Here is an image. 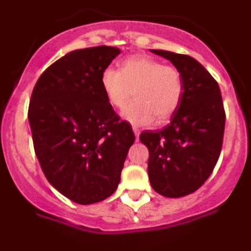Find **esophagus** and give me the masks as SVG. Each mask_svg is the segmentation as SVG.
<instances>
[{"label":"esophagus","instance_id":"1","mask_svg":"<svg viewBox=\"0 0 251 251\" xmlns=\"http://www.w3.org/2000/svg\"><path fill=\"white\" fill-rule=\"evenodd\" d=\"M133 132H134V134H136V138H138L139 136V129L137 127H133Z\"/></svg>","mask_w":251,"mask_h":251}]
</instances>
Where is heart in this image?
<instances>
[{
  "label": "heart",
  "instance_id": "1",
  "mask_svg": "<svg viewBox=\"0 0 251 251\" xmlns=\"http://www.w3.org/2000/svg\"><path fill=\"white\" fill-rule=\"evenodd\" d=\"M100 85L106 100L117 109L127 104L133 90L134 100L126 106L123 117L134 126L150 124L154 117L159 123L170 119L185 93L181 70L147 55L126 57L119 70L105 68Z\"/></svg>",
  "mask_w": 251,
  "mask_h": 251
}]
</instances>
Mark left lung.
Masks as SVG:
<instances>
[{"label":"left lung","instance_id":"1","mask_svg":"<svg viewBox=\"0 0 251 251\" xmlns=\"http://www.w3.org/2000/svg\"><path fill=\"white\" fill-rule=\"evenodd\" d=\"M166 57L181 70L185 93L171 123L161 130L142 132L147 146L148 177L153 190L166 197H182L201 187L212 174L223 147L225 109L220 88L194 57L165 50Z\"/></svg>","mask_w":251,"mask_h":251}]
</instances>
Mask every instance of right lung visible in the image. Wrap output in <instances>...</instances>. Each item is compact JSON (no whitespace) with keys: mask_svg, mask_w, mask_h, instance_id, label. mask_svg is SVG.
<instances>
[{"mask_svg":"<svg viewBox=\"0 0 251 251\" xmlns=\"http://www.w3.org/2000/svg\"><path fill=\"white\" fill-rule=\"evenodd\" d=\"M119 52L101 45L60 57L40 75L28 104L44 175L60 194L81 205L105 200L117 190L136 139L100 85L101 72Z\"/></svg>","mask_w":251,"mask_h":251,"instance_id":"right-lung-1","label":"right lung"}]
</instances>
